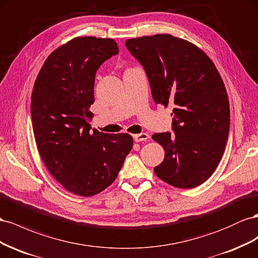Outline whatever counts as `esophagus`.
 I'll list each match as a JSON object with an SVG mask.
<instances>
[{"label": "esophagus", "instance_id": "1", "mask_svg": "<svg viewBox=\"0 0 258 258\" xmlns=\"http://www.w3.org/2000/svg\"><path fill=\"white\" fill-rule=\"evenodd\" d=\"M133 138H134V141H135L136 143H141V142H145V141H147V139L149 138V135H148V134H146V133L135 134V135H133Z\"/></svg>", "mask_w": 258, "mask_h": 258}]
</instances>
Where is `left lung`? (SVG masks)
<instances>
[{"label": "left lung", "instance_id": "left-lung-1", "mask_svg": "<svg viewBox=\"0 0 258 258\" xmlns=\"http://www.w3.org/2000/svg\"><path fill=\"white\" fill-rule=\"evenodd\" d=\"M149 80L153 100L173 108L172 131L153 134L165 157L154 173L176 188H195L214 173L229 135L226 87L214 63L192 43L171 34L125 41Z\"/></svg>", "mask_w": 258, "mask_h": 258}]
</instances>
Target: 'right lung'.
Returning a JSON list of instances; mask_svg holds the SVG:
<instances>
[{"label": "right lung", "mask_w": 258, "mask_h": 258, "mask_svg": "<svg viewBox=\"0 0 258 258\" xmlns=\"http://www.w3.org/2000/svg\"><path fill=\"white\" fill-rule=\"evenodd\" d=\"M117 54L111 39L76 38L48 56L33 86L31 119L40 156L53 177L78 196L111 185L133 147L128 134L90 126L95 76Z\"/></svg>", "instance_id": "add662e5"}]
</instances>
